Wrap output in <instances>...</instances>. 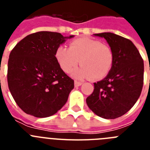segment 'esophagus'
Returning <instances> with one entry per match:
<instances>
[{"instance_id":"1","label":"esophagus","mask_w":150,"mask_h":150,"mask_svg":"<svg viewBox=\"0 0 150 150\" xmlns=\"http://www.w3.org/2000/svg\"><path fill=\"white\" fill-rule=\"evenodd\" d=\"M82 85V83L81 82H79V81H75L74 82V86H75L76 87H78V86H81Z\"/></svg>"}]
</instances>
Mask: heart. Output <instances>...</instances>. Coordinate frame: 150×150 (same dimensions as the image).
Wrapping results in <instances>:
<instances>
[{
	"instance_id": "b5f03b06",
	"label": "heart",
	"mask_w": 150,
	"mask_h": 150,
	"mask_svg": "<svg viewBox=\"0 0 150 150\" xmlns=\"http://www.w3.org/2000/svg\"><path fill=\"white\" fill-rule=\"evenodd\" d=\"M55 59L66 73L71 72L80 63L81 67L72 73L74 77L98 80L109 74L114 62V55L112 49L100 40L80 38L71 41L69 48L59 46L55 51Z\"/></svg>"
}]
</instances>
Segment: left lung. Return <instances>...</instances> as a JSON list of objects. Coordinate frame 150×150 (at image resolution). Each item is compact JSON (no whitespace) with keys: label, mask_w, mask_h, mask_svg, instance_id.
<instances>
[{"label":"left lung","mask_w":150,"mask_h":150,"mask_svg":"<svg viewBox=\"0 0 150 150\" xmlns=\"http://www.w3.org/2000/svg\"><path fill=\"white\" fill-rule=\"evenodd\" d=\"M107 40L114 55L112 69L104 79L94 83L86 98L89 109L104 119L126 113L140 97L144 85V60L130 40L110 32L95 34Z\"/></svg>","instance_id":"obj_1"}]
</instances>
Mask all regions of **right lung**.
I'll return each instance as SVG.
<instances>
[{
	"mask_svg": "<svg viewBox=\"0 0 150 150\" xmlns=\"http://www.w3.org/2000/svg\"><path fill=\"white\" fill-rule=\"evenodd\" d=\"M73 37L39 31L28 35L12 50L8 61V86L25 113L48 117L66 104L74 81L61 68L55 51L65 39Z\"/></svg>",
	"mask_w": 150,
	"mask_h": 150,
	"instance_id": "obj_1",
	"label": "right lung"
}]
</instances>
